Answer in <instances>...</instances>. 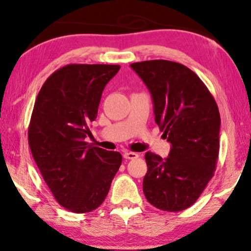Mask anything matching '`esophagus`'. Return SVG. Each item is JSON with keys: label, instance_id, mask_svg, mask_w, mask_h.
I'll return each instance as SVG.
<instances>
[{"label": "esophagus", "instance_id": "esophagus-1", "mask_svg": "<svg viewBox=\"0 0 251 251\" xmlns=\"http://www.w3.org/2000/svg\"><path fill=\"white\" fill-rule=\"evenodd\" d=\"M139 155L135 152H126L123 154V157H125L126 160H133V159H137Z\"/></svg>", "mask_w": 251, "mask_h": 251}]
</instances>
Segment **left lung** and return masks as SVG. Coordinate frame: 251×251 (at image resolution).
<instances>
[{
    "instance_id": "8db88e82",
    "label": "left lung",
    "mask_w": 251,
    "mask_h": 251,
    "mask_svg": "<svg viewBox=\"0 0 251 251\" xmlns=\"http://www.w3.org/2000/svg\"><path fill=\"white\" fill-rule=\"evenodd\" d=\"M130 66L150 89L155 122L171 144L166 160L145 154L144 194L161 210H185L200 198L217 166V102L201 78L179 63L155 59Z\"/></svg>"
}]
</instances>
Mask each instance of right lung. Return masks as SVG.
I'll return each instance as SVG.
<instances>
[{
  "label": "right lung",
  "instance_id": "1",
  "mask_svg": "<svg viewBox=\"0 0 251 251\" xmlns=\"http://www.w3.org/2000/svg\"><path fill=\"white\" fill-rule=\"evenodd\" d=\"M120 65L70 64L54 71L37 95L28 144L58 203L75 214L97 209L122 163L119 152L89 146L101 94Z\"/></svg>",
  "mask_w": 251,
  "mask_h": 251
}]
</instances>
